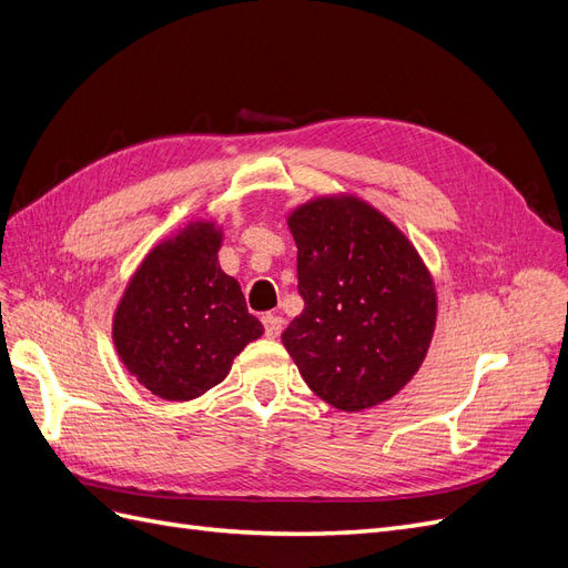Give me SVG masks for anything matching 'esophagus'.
Here are the masks:
<instances>
[{
    "label": "esophagus",
    "mask_w": 568,
    "mask_h": 568,
    "mask_svg": "<svg viewBox=\"0 0 568 568\" xmlns=\"http://www.w3.org/2000/svg\"><path fill=\"white\" fill-rule=\"evenodd\" d=\"M263 326H265V336L277 338L282 334V329H284V320L280 315L267 313V315H263Z\"/></svg>",
    "instance_id": "esophagus-1"
}]
</instances>
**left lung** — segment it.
<instances>
[{
    "instance_id": "left-lung-1",
    "label": "left lung",
    "mask_w": 568,
    "mask_h": 568,
    "mask_svg": "<svg viewBox=\"0 0 568 568\" xmlns=\"http://www.w3.org/2000/svg\"><path fill=\"white\" fill-rule=\"evenodd\" d=\"M288 230L305 305L282 341L305 384L343 412L388 400L434 336L436 291L422 257L357 199L305 203Z\"/></svg>"
}]
</instances>
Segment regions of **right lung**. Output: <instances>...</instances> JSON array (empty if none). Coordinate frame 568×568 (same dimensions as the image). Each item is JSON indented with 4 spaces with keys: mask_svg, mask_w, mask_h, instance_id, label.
I'll list each match as a JSON object with an SVG mask.
<instances>
[{
    "mask_svg": "<svg viewBox=\"0 0 568 568\" xmlns=\"http://www.w3.org/2000/svg\"><path fill=\"white\" fill-rule=\"evenodd\" d=\"M220 242L211 222H194L159 244L115 311V351L159 398H199L225 379L232 359L263 334L242 286L220 270Z\"/></svg>",
    "mask_w": 568,
    "mask_h": 568,
    "instance_id": "add662e5",
    "label": "right lung"
}]
</instances>
